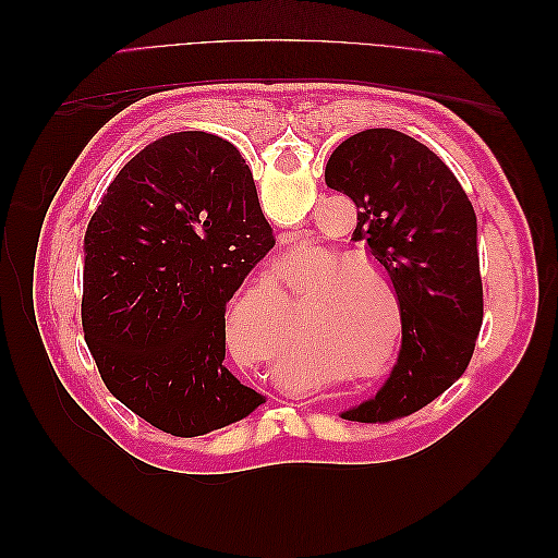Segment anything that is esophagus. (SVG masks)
Here are the masks:
<instances>
[{
    "mask_svg": "<svg viewBox=\"0 0 558 558\" xmlns=\"http://www.w3.org/2000/svg\"><path fill=\"white\" fill-rule=\"evenodd\" d=\"M293 242V234L291 232H283L279 238V244H291Z\"/></svg>",
    "mask_w": 558,
    "mask_h": 558,
    "instance_id": "1",
    "label": "esophagus"
}]
</instances>
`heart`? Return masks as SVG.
<instances>
[{"label":"heart","instance_id":"heart-1","mask_svg":"<svg viewBox=\"0 0 558 558\" xmlns=\"http://www.w3.org/2000/svg\"><path fill=\"white\" fill-rule=\"evenodd\" d=\"M300 272L312 275L300 295V316L314 356L330 367H349L342 379L373 377L391 365L404 332V314L398 283L388 269L365 253L344 256L337 248L318 246L300 260ZM391 329L395 340L388 343ZM291 332V300L272 275L248 281L223 314V342L234 361L281 363L286 375L305 379L307 367L289 356L281 361ZM375 360L378 365L369 366Z\"/></svg>","mask_w":558,"mask_h":558}]
</instances>
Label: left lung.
<instances>
[{"mask_svg": "<svg viewBox=\"0 0 558 558\" xmlns=\"http://www.w3.org/2000/svg\"><path fill=\"white\" fill-rule=\"evenodd\" d=\"M326 183L353 199L351 240L396 279L404 314L391 377L342 416L361 424L410 416L445 393L475 351L484 316L475 209L428 146L388 128L337 146Z\"/></svg>", "mask_w": 558, "mask_h": 558, "instance_id": "8db88e82", "label": "left lung"}]
</instances>
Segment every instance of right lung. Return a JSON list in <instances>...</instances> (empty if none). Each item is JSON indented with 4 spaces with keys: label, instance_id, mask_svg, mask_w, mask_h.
<instances>
[{
    "label": "right lung",
    "instance_id": "add662e5",
    "mask_svg": "<svg viewBox=\"0 0 558 558\" xmlns=\"http://www.w3.org/2000/svg\"><path fill=\"white\" fill-rule=\"evenodd\" d=\"M272 246L230 142L174 132L142 148L109 183L83 242V337L111 396L177 437L258 410L265 396L223 365V314Z\"/></svg>",
    "mask_w": 558,
    "mask_h": 558
}]
</instances>
